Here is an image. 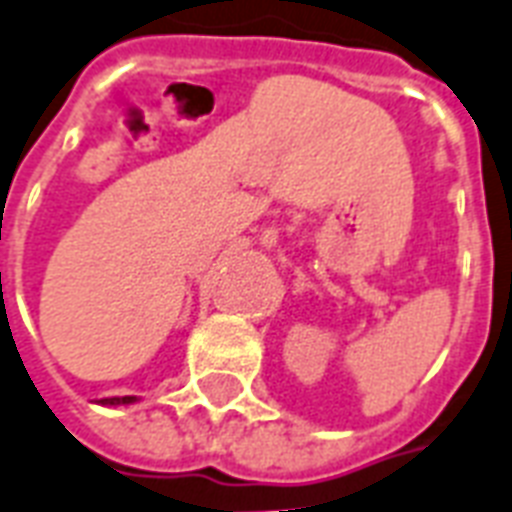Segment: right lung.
<instances>
[{"label": "right lung", "mask_w": 512, "mask_h": 512, "mask_svg": "<svg viewBox=\"0 0 512 512\" xmlns=\"http://www.w3.org/2000/svg\"><path fill=\"white\" fill-rule=\"evenodd\" d=\"M101 405H131L136 403V397H104V400H99Z\"/></svg>", "instance_id": "add662e5"}]
</instances>
